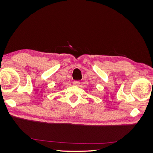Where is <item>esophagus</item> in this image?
I'll return each mask as SVG.
<instances>
[{
    "instance_id": "esophagus-1",
    "label": "esophagus",
    "mask_w": 153,
    "mask_h": 153,
    "mask_svg": "<svg viewBox=\"0 0 153 153\" xmlns=\"http://www.w3.org/2000/svg\"><path fill=\"white\" fill-rule=\"evenodd\" d=\"M80 84V82L77 81V80H75L73 82V85H78Z\"/></svg>"
}]
</instances>
